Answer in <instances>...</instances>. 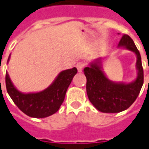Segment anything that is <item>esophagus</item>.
Masks as SVG:
<instances>
[{"label":"esophagus","instance_id":"34e87169","mask_svg":"<svg viewBox=\"0 0 149 149\" xmlns=\"http://www.w3.org/2000/svg\"><path fill=\"white\" fill-rule=\"evenodd\" d=\"M76 67L78 69V71L79 72H82L83 71V69L84 67V62H78L76 64Z\"/></svg>","mask_w":149,"mask_h":149}]
</instances>
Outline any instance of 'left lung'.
Wrapping results in <instances>:
<instances>
[{
    "label": "left lung",
    "mask_w": 149,
    "mask_h": 149,
    "mask_svg": "<svg viewBox=\"0 0 149 149\" xmlns=\"http://www.w3.org/2000/svg\"><path fill=\"white\" fill-rule=\"evenodd\" d=\"M118 47L135 53L137 77L135 80L127 84L109 79L102 68L103 58L90 62L84 70L87 78L86 88L88 99L97 110L102 113H112L126 110L136 100L143 84L141 57L132 39L127 35H124Z\"/></svg>",
    "instance_id": "left-lung-1"
}]
</instances>
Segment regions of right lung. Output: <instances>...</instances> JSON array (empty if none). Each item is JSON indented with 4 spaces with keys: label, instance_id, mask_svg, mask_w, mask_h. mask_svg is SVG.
Here are the masks:
<instances>
[{
    "label": "right lung",
    "instance_id": "right-lung-1",
    "mask_svg": "<svg viewBox=\"0 0 149 149\" xmlns=\"http://www.w3.org/2000/svg\"><path fill=\"white\" fill-rule=\"evenodd\" d=\"M10 57L8 61H10ZM74 67L62 70L53 83L45 90L39 92L24 93L18 91L6 72V84L7 92L18 109L31 118H42L55 113L64 101L65 96L73 78L77 74Z\"/></svg>",
    "mask_w": 149,
    "mask_h": 149
}]
</instances>
